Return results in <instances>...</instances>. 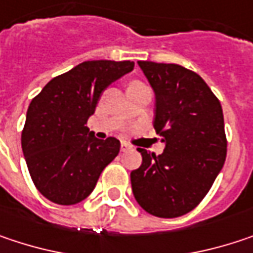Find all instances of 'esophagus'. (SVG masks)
I'll use <instances>...</instances> for the list:
<instances>
[{
    "mask_svg": "<svg viewBox=\"0 0 253 253\" xmlns=\"http://www.w3.org/2000/svg\"><path fill=\"white\" fill-rule=\"evenodd\" d=\"M131 148L128 143H126V142H122V152H126V150H128Z\"/></svg>",
    "mask_w": 253,
    "mask_h": 253,
    "instance_id": "1",
    "label": "esophagus"
}]
</instances>
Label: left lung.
I'll list each match as a JSON object with an SVG mask.
<instances>
[{
	"instance_id": "8db88e82",
	"label": "left lung",
	"mask_w": 253,
	"mask_h": 253,
	"mask_svg": "<svg viewBox=\"0 0 253 253\" xmlns=\"http://www.w3.org/2000/svg\"><path fill=\"white\" fill-rule=\"evenodd\" d=\"M137 63L155 91L153 127L167 146L161 155L137 148L142 165L130 173L131 190L152 216L179 217L201 203L224 165L223 110L193 71L175 63Z\"/></svg>"
}]
</instances>
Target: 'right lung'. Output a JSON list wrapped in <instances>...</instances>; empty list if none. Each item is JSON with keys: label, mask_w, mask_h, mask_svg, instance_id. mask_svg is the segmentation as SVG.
Segmentation results:
<instances>
[{"label": "right lung", "mask_w": 253, "mask_h": 253, "mask_svg": "<svg viewBox=\"0 0 253 253\" xmlns=\"http://www.w3.org/2000/svg\"><path fill=\"white\" fill-rule=\"evenodd\" d=\"M130 60H88L55 77L32 100L21 148L39 193L60 206L81 203L119 155L116 137L95 139L86 122L103 91L133 69Z\"/></svg>", "instance_id": "1"}]
</instances>
